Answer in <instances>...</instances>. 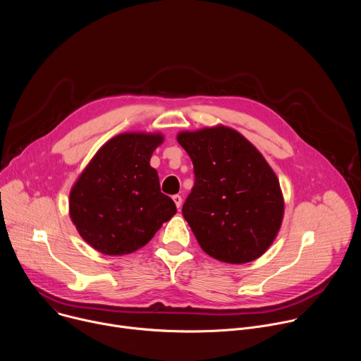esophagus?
Masks as SVG:
<instances>
[{
	"label": "esophagus",
	"instance_id": "obj_1",
	"mask_svg": "<svg viewBox=\"0 0 361 361\" xmlns=\"http://www.w3.org/2000/svg\"><path fill=\"white\" fill-rule=\"evenodd\" d=\"M173 200H174V202H176V205H177V209H180V207H181V202H183L181 195L176 194V195H173Z\"/></svg>",
	"mask_w": 361,
	"mask_h": 361
}]
</instances>
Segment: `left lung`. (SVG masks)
Segmentation results:
<instances>
[{
	"mask_svg": "<svg viewBox=\"0 0 361 361\" xmlns=\"http://www.w3.org/2000/svg\"><path fill=\"white\" fill-rule=\"evenodd\" d=\"M194 167L183 216L216 260L244 264L274 241L284 214L280 183L248 140L219 126L177 135Z\"/></svg>",
	"mask_w": 361,
	"mask_h": 361,
	"instance_id": "1",
	"label": "left lung"
}]
</instances>
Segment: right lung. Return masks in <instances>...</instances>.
I'll use <instances>...</instances> for the list:
<instances>
[{
  "instance_id": "right-lung-1",
  "label": "right lung",
  "mask_w": 361,
  "mask_h": 361,
  "mask_svg": "<svg viewBox=\"0 0 361 361\" xmlns=\"http://www.w3.org/2000/svg\"><path fill=\"white\" fill-rule=\"evenodd\" d=\"M161 134L124 133L102 145L70 192V216L80 235L107 255L145 245L176 213L149 166Z\"/></svg>"
}]
</instances>
